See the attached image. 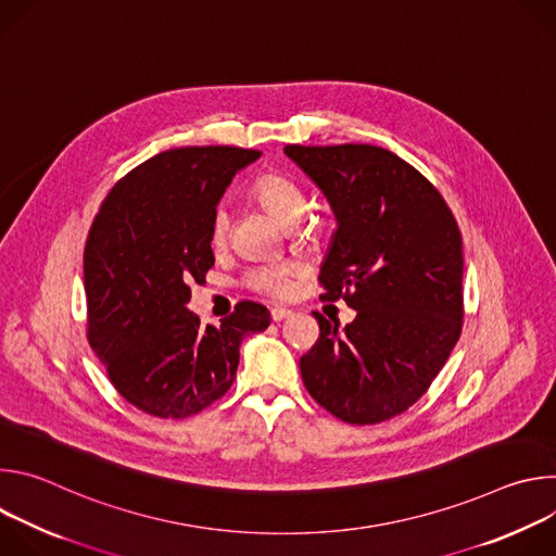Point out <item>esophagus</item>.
I'll use <instances>...</instances> for the list:
<instances>
[{
	"mask_svg": "<svg viewBox=\"0 0 556 556\" xmlns=\"http://www.w3.org/2000/svg\"><path fill=\"white\" fill-rule=\"evenodd\" d=\"M292 312L288 309V307H273L270 309V316H273V321H283V319H288Z\"/></svg>",
	"mask_w": 556,
	"mask_h": 556,
	"instance_id": "obj_1",
	"label": "esophagus"
}]
</instances>
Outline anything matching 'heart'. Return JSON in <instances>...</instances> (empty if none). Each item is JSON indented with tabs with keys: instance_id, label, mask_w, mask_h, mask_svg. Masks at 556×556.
Here are the masks:
<instances>
[{
	"instance_id": "b5f03b06",
	"label": "heart",
	"mask_w": 556,
	"mask_h": 556,
	"mask_svg": "<svg viewBox=\"0 0 556 556\" xmlns=\"http://www.w3.org/2000/svg\"><path fill=\"white\" fill-rule=\"evenodd\" d=\"M253 195L283 226H294L307 208V195L301 189V185L281 172L262 174L253 185ZM228 226H230L228 213L224 206H219L213 213V222H211V244L213 247L226 244ZM316 230H319V219H309L305 226V232L314 235ZM294 273H296V268L290 262L262 264V266H255L249 270L247 283L253 290H260V292H266L273 296H283L292 288Z\"/></svg>"
}]
</instances>
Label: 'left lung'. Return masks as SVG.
<instances>
[{"mask_svg": "<svg viewBox=\"0 0 556 556\" xmlns=\"http://www.w3.org/2000/svg\"><path fill=\"white\" fill-rule=\"evenodd\" d=\"M286 155L328 198L339 228L321 266V301L356 319L341 332L312 312L319 339L299 369L312 399L350 425L401 416L429 389L464 319L462 232L440 191L374 144L303 147Z\"/></svg>", "mask_w": 556, "mask_h": 556, "instance_id": "8db88e82", "label": "left lung"}]
</instances>
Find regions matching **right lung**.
<instances>
[{
  "label": "right lung",
  "mask_w": 556,
  "mask_h": 556,
  "mask_svg": "<svg viewBox=\"0 0 556 556\" xmlns=\"http://www.w3.org/2000/svg\"><path fill=\"white\" fill-rule=\"evenodd\" d=\"M262 155L242 147L157 153L105 195L84 253L88 341L123 399L155 418H187L230 389L244 337L270 312L240 301L222 324L187 309L215 264L211 222L232 176Z\"/></svg>",
  "instance_id": "right-lung-1"
}]
</instances>
